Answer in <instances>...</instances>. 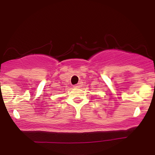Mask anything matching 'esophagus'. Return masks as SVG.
Masks as SVG:
<instances>
[{"instance_id": "34e87169", "label": "esophagus", "mask_w": 155, "mask_h": 155, "mask_svg": "<svg viewBox=\"0 0 155 155\" xmlns=\"http://www.w3.org/2000/svg\"><path fill=\"white\" fill-rule=\"evenodd\" d=\"M80 87H81V85H80L79 84H77L74 85V88H79Z\"/></svg>"}]
</instances>
